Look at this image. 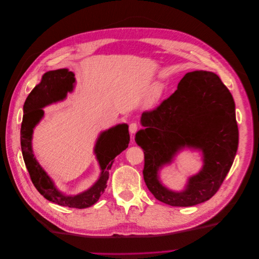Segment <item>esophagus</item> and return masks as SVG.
Masks as SVG:
<instances>
[{"label": "esophagus", "mask_w": 259, "mask_h": 259, "mask_svg": "<svg viewBox=\"0 0 259 259\" xmlns=\"http://www.w3.org/2000/svg\"><path fill=\"white\" fill-rule=\"evenodd\" d=\"M138 127H139V125L137 124V123H135V122H132V123H131V124H130V126H128L130 133H131L132 135H134L135 133H136V132L138 131Z\"/></svg>", "instance_id": "obj_1"}]
</instances>
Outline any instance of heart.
I'll list each match as a JSON object with an SVG mask.
<instances>
[{
  "instance_id": "b5f03b06",
  "label": "heart",
  "mask_w": 259,
  "mask_h": 259,
  "mask_svg": "<svg viewBox=\"0 0 259 259\" xmlns=\"http://www.w3.org/2000/svg\"><path fill=\"white\" fill-rule=\"evenodd\" d=\"M162 91H163L162 86H160V85L156 86V88L153 90V92L151 93V95L149 96V99H147V102H149V103H154L156 100H158L159 97L161 96V94H162Z\"/></svg>"
}]
</instances>
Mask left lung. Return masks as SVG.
Returning <instances> with one entry per match:
<instances>
[{
  "instance_id": "obj_1",
  "label": "left lung",
  "mask_w": 259,
  "mask_h": 259,
  "mask_svg": "<svg viewBox=\"0 0 259 259\" xmlns=\"http://www.w3.org/2000/svg\"><path fill=\"white\" fill-rule=\"evenodd\" d=\"M141 123L144 128L135 140L143 150V178L155 198L173 206H192L212 198L238 147L235 104L219 77L211 71L188 72L174 94L145 110ZM186 145L203 150L205 165L190 179L186 191L171 192L158 182L157 169Z\"/></svg>"
}]
</instances>
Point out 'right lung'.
<instances>
[{"mask_svg": "<svg viewBox=\"0 0 259 259\" xmlns=\"http://www.w3.org/2000/svg\"><path fill=\"white\" fill-rule=\"evenodd\" d=\"M73 83H75L73 73L65 68L51 70L45 73L41 83L31 91L23 106L21 149L24 162L33 186L44 198L59 205L85 208L96 203L104 192L109 174L108 170L112 167L115 157L128 146L130 134L126 124H119L103 132L95 147L97 159L102 169L100 178L91 189L77 196H64L61 194L33 157L31 136L33 127L44 115L42 107L63 100L66 94L72 91Z\"/></svg>", "mask_w": 259, "mask_h": 259, "instance_id": "obj_1", "label": "right lung"}]
</instances>
